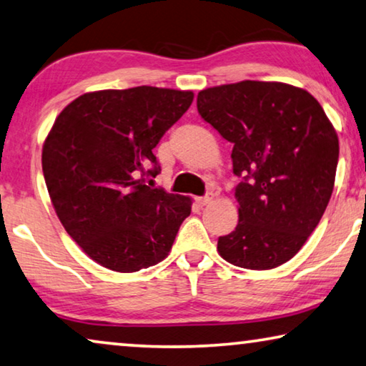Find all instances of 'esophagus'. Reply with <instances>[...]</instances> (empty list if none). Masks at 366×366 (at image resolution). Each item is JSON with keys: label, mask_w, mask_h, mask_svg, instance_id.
Here are the masks:
<instances>
[{"label": "esophagus", "mask_w": 366, "mask_h": 366, "mask_svg": "<svg viewBox=\"0 0 366 366\" xmlns=\"http://www.w3.org/2000/svg\"><path fill=\"white\" fill-rule=\"evenodd\" d=\"M210 202H212L210 195H207V197H199V199H197V205H199V207H205V205H209Z\"/></svg>", "instance_id": "34e87169"}]
</instances>
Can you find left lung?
I'll use <instances>...</instances> for the list:
<instances>
[{
    "instance_id": "left-lung-1",
    "label": "left lung",
    "mask_w": 366,
    "mask_h": 366,
    "mask_svg": "<svg viewBox=\"0 0 366 366\" xmlns=\"http://www.w3.org/2000/svg\"><path fill=\"white\" fill-rule=\"evenodd\" d=\"M197 110L227 141L238 225L218 238L228 263L272 269L319 225L334 190L339 138L315 98L282 81L243 80L199 92Z\"/></svg>"
}]
</instances>
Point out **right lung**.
I'll return each instance as SVG.
<instances>
[{"label":"right lung","instance_id":"right-lung-1","mask_svg":"<svg viewBox=\"0 0 366 366\" xmlns=\"http://www.w3.org/2000/svg\"><path fill=\"white\" fill-rule=\"evenodd\" d=\"M194 92L134 86L75 98L42 146V172L65 232L118 272L154 266L171 252L192 200L146 185L161 167L152 149L189 110Z\"/></svg>","mask_w":366,"mask_h":366}]
</instances>
